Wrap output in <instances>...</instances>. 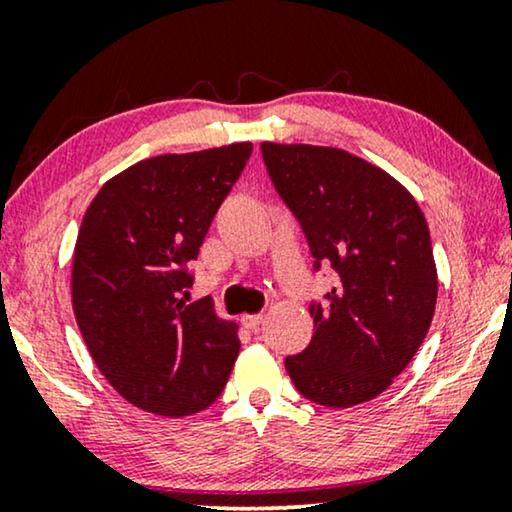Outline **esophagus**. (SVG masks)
Wrapping results in <instances>:
<instances>
[{
	"mask_svg": "<svg viewBox=\"0 0 512 512\" xmlns=\"http://www.w3.org/2000/svg\"><path fill=\"white\" fill-rule=\"evenodd\" d=\"M261 324H263V314H244L242 317V326L251 333H256L258 328H261Z\"/></svg>",
	"mask_w": 512,
	"mask_h": 512,
	"instance_id": "34e87169",
	"label": "esophagus"
}]
</instances>
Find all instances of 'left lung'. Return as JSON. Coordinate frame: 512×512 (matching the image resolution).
I'll use <instances>...</instances> for the list:
<instances>
[{"label": "left lung", "mask_w": 512, "mask_h": 512, "mask_svg": "<svg viewBox=\"0 0 512 512\" xmlns=\"http://www.w3.org/2000/svg\"><path fill=\"white\" fill-rule=\"evenodd\" d=\"M272 186L335 286L312 300L310 345L284 366L307 401L352 408L417 354L438 298L431 235L415 198L380 167L331 146L261 144Z\"/></svg>", "instance_id": "obj_1"}]
</instances>
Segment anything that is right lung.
Returning a JSON list of instances; mask_svg holds the SVG:
<instances>
[{
    "mask_svg": "<svg viewBox=\"0 0 512 512\" xmlns=\"http://www.w3.org/2000/svg\"><path fill=\"white\" fill-rule=\"evenodd\" d=\"M249 142L167 153L100 188L74 249L72 303L88 352L137 408L186 417L212 405L240 352L237 326L207 298L184 305L214 214L251 156Z\"/></svg>",
    "mask_w": 512,
    "mask_h": 512,
    "instance_id": "add662e5",
    "label": "right lung"
}]
</instances>
